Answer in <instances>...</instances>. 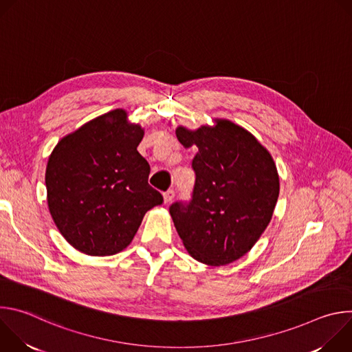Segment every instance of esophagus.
<instances>
[{
    "label": "esophagus",
    "instance_id": "1",
    "mask_svg": "<svg viewBox=\"0 0 352 352\" xmlns=\"http://www.w3.org/2000/svg\"><path fill=\"white\" fill-rule=\"evenodd\" d=\"M174 196H175V192L173 189H168L167 192H164V204H170L174 199Z\"/></svg>",
    "mask_w": 352,
    "mask_h": 352
}]
</instances>
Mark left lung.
I'll return each mask as SVG.
<instances>
[{"label": "left lung", "mask_w": 352, "mask_h": 352, "mask_svg": "<svg viewBox=\"0 0 352 352\" xmlns=\"http://www.w3.org/2000/svg\"><path fill=\"white\" fill-rule=\"evenodd\" d=\"M175 133L197 153L190 200L170 206L174 226L193 259L228 265L243 256L270 223L280 190L276 164L252 133L227 120L196 131L178 126Z\"/></svg>", "instance_id": "1"}]
</instances>
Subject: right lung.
Returning a JSON list of instances; mask_svg holds the SVG:
<instances>
[{
  "mask_svg": "<svg viewBox=\"0 0 352 352\" xmlns=\"http://www.w3.org/2000/svg\"><path fill=\"white\" fill-rule=\"evenodd\" d=\"M139 125L124 110L100 116L63 138L45 170L47 202L63 236L90 256L116 255L133 239L147 210L163 204L138 152Z\"/></svg>",
  "mask_w": 352,
  "mask_h": 352,
  "instance_id": "add662e5",
  "label": "right lung"
}]
</instances>
